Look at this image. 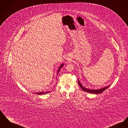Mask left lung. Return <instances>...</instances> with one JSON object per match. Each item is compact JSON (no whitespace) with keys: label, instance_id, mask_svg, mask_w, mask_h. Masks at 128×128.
<instances>
[{"label":"left lung","instance_id":"obj_1","mask_svg":"<svg viewBox=\"0 0 128 128\" xmlns=\"http://www.w3.org/2000/svg\"><path fill=\"white\" fill-rule=\"evenodd\" d=\"M78 85L80 86V87H81V88L82 89V90L84 91L85 92H88V93H90L92 94H100L103 92L104 91H105L106 89H107L111 85L107 86L106 87H104L102 88H100V89H88V88H86L85 87H84L82 85L80 84V82L79 80L78 79Z\"/></svg>","mask_w":128,"mask_h":128}]
</instances>
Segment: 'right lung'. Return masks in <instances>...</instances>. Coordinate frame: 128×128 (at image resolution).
I'll use <instances>...</instances> for the list:
<instances>
[{
  "label": "right lung",
  "mask_w": 128,
  "mask_h": 128,
  "mask_svg": "<svg viewBox=\"0 0 128 128\" xmlns=\"http://www.w3.org/2000/svg\"><path fill=\"white\" fill-rule=\"evenodd\" d=\"M63 66H64V64H62L60 65V68H59L58 70V71H57V74H58V73H59V71H60V68H62ZM50 92V91H48V92H39H39H37V93H34V94H47V93H49V92Z\"/></svg>",
  "instance_id": "1"
}]
</instances>
